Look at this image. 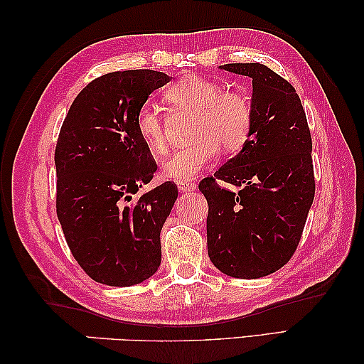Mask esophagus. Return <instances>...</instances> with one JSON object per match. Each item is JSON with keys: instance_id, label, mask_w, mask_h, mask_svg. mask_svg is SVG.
I'll return each instance as SVG.
<instances>
[{"instance_id": "1", "label": "esophagus", "mask_w": 364, "mask_h": 364, "mask_svg": "<svg viewBox=\"0 0 364 364\" xmlns=\"http://www.w3.org/2000/svg\"><path fill=\"white\" fill-rule=\"evenodd\" d=\"M177 188L181 193H188V192H193V190L196 188V183L190 182V181H181V182H177Z\"/></svg>"}]
</instances>
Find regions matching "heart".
Returning <instances> with one entry per match:
<instances>
[{"instance_id":"b5f03b06","label":"heart","mask_w":364,"mask_h":364,"mask_svg":"<svg viewBox=\"0 0 364 364\" xmlns=\"http://www.w3.org/2000/svg\"><path fill=\"white\" fill-rule=\"evenodd\" d=\"M164 100L176 109L195 112L192 143L169 154L161 164L168 181H192L210 166L221 148L240 151L252 135L253 109L250 100L238 92H223L218 82L188 74L164 90ZM135 129L153 153L166 150V124L156 106L145 103L135 116Z\"/></svg>"}]
</instances>
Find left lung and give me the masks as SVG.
I'll return each instance as SVG.
<instances>
[{
    "label": "left lung",
    "mask_w": 364,
    "mask_h": 364,
    "mask_svg": "<svg viewBox=\"0 0 364 364\" xmlns=\"http://www.w3.org/2000/svg\"><path fill=\"white\" fill-rule=\"evenodd\" d=\"M219 68L253 80V129L240 153L198 186L210 206L208 255L230 277L258 279L287 264L299 247L314 200L311 134L299 95L281 75L259 63Z\"/></svg>",
    "instance_id": "1"
}]
</instances>
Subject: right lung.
Segmentation results:
<instances>
[{"label": "right lung", "mask_w": 364, "mask_h": 364, "mask_svg": "<svg viewBox=\"0 0 364 364\" xmlns=\"http://www.w3.org/2000/svg\"><path fill=\"white\" fill-rule=\"evenodd\" d=\"M169 80L151 69L101 75L77 95L59 132L58 219L75 261L100 284H140L161 264L159 234L177 186L164 182L134 198L158 169L135 116Z\"/></svg>", "instance_id": "1"}]
</instances>
